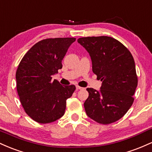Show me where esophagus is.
<instances>
[{"label": "esophagus", "mask_w": 152, "mask_h": 152, "mask_svg": "<svg viewBox=\"0 0 152 152\" xmlns=\"http://www.w3.org/2000/svg\"><path fill=\"white\" fill-rule=\"evenodd\" d=\"M76 90H81V89H83V88H82V87L79 86H76Z\"/></svg>", "instance_id": "34e87169"}]
</instances>
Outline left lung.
<instances>
[{
  "mask_svg": "<svg viewBox=\"0 0 152 152\" xmlns=\"http://www.w3.org/2000/svg\"><path fill=\"white\" fill-rule=\"evenodd\" d=\"M89 53L92 71L102 81L100 90L88 88L84 102L87 116L102 124L118 121L130 109L137 86L135 63L132 53L121 42L109 36L77 40Z\"/></svg>",
  "mask_w": 152,
  "mask_h": 152,
  "instance_id": "obj_1",
  "label": "left lung"
}]
</instances>
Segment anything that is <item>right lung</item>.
<instances>
[{
  "label": "right lung",
  "instance_id": "1",
  "mask_svg": "<svg viewBox=\"0 0 152 152\" xmlns=\"http://www.w3.org/2000/svg\"><path fill=\"white\" fill-rule=\"evenodd\" d=\"M75 38H47L36 43L23 57L15 74L17 91L26 113L41 124L64 116L74 85L62 86L52 76L62 69L61 61Z\"/></svg>",
  "mask_w": 152,
  "mask_h": 152
}]
</instances>
